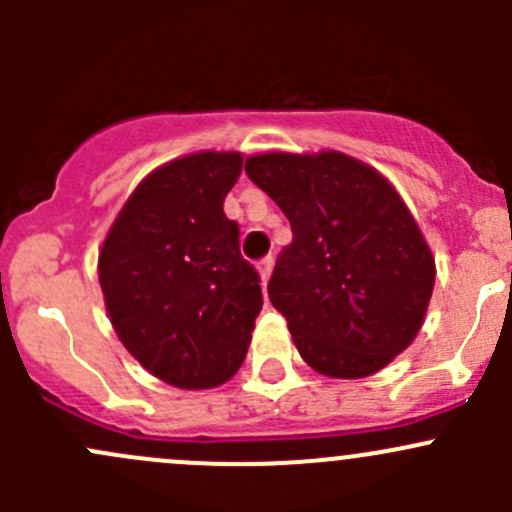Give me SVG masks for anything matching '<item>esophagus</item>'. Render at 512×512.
Instances as JSON below:
<instances>
[{"label":"esophagus","mask_w":512,"mask_h":512,"mask_svg":"<svg viewBox=\"0 0 512 512\" xmlns=\"http://www.w3.org/2000/svg\"><path fill=\"white\" fill-rule=\"evenodd\" d=\"M272 267H275V257H272V255H267L265 260H260V262H257V275H260V280H262V282H267V280H270V275H272Z\"/></svg>","instance_id":"obj_1"}]
</instances>
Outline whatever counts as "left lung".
Returning <instances> with one entry per match:
<instances>
[{"label":"left lung","instance_id":"left-lung-1","mask_svg":"<svg viewBox=\"0 0 512 512\" xmlns=\"http://www.w3.org/2000/svg\"><path fill=\"white\" fill-rule=\"evenodd\" d=\"M245 173L292 225L267 285L299 356L332 379H364L423 327L436 260L404 198L347 153H257Z\"/></svg>","mask_w":512,"mask_h":512}]
</instances>
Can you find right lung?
<instances>
[{
  "label": "right lung",
  "instance_id": "add662e5",
  "mask_svg": "<svg viewBox=\"0 0 512 512\" xmlns=\"http://www.w3.org/2000/svg\"><path fill=\"white\" fill-rule=\"evenodd\" d=\"M242 153L198 151L136 185L98 250L108 319L165 384L215 389L237 374L262 309L260 277L223 213Z\"/></svg>",
  "mask_w": 512,
  "mask_h": 512
}]
</instances>
